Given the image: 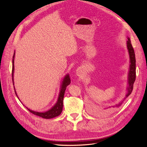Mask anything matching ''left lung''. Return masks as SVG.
<instances>
[{"mask_svg":"<svg viewBox=\"0 0 147 147\" xmlns=\"http://www.w3.org/2000/svg\"><path fill=\"white\" fill-rule=\"evenodd\" d=\"M127 50L129 51V57H130V68H129V75H128V84H129V86L127 88V94L121 102H119L118 104H116L114 106H112V107H109L107 110V112H109V111H112L113 110H115L116 109H118L121 106V105L123 104V102L124 101L127 97L129 96L132 91L133 90V84H134V83L136 80V57H135V53H134V48H133L132 44L131 43V40L130 38H128V40L127 41Z\"/></svg>","mask_w":147,"mask_h":147,"instance_id":"left-lung-1","label":"left lung"}]
</instances>
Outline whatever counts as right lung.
<instances>
[{
  "mask_svg": "<svg viewBox=\"0 0 147 147\" xmlns=\"http://www.w3.org/2000/svg\"><path fill=\"white\" fill-rule=\"evenodd\" d=\"M14 57H15V53H14V55H13V66H12V80H13V72H14ZM70 83V77L69 76V75H67L65 77V78H64L63 83H62L61 91H60V93H59L58 100H57V103L50 110L47 111V112H46L40 113V112H34V111L30 110L28 109V108L27 109H28V110L29 111L30 113H32L34 115H37V116L43 118L50 119V118H55V117H58L59 115L61 113L62 111H63V99H64V96L65 91L66 90V87L68 85H69ZM13 84H14V83H13ZM16 95L17 96L16 93Z\"/></svg>",
  "mask_w": 147,
  "mask_h": 147,
  "instance_id": "add662e5",
  "label": "right lung"
}]
</instances>
